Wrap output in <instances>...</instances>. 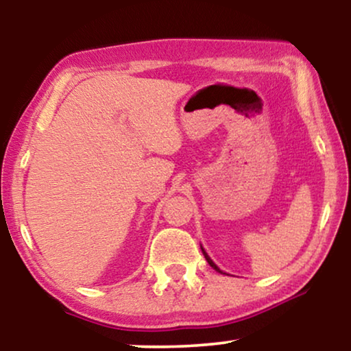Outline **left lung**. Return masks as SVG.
<instances>
[{
	"mask_svg": "<svg viewBox=\"0 0 351 351\" xmlns=\"http://www.w3.org/2000/svg\"><path fill=\"white\" fill-rule=\"evenodd\" d=\"M203 254H204V257H206V261H208V263H209V265H210V267H213V268H214V270H215V271H219V273H222V270H220V268H219V267H217V265H215V263H214V262H213V261H210V258H209V257H208V254H206V252H204V251H203Z\"/></svg>",
	"mask_w": 351,
	"mask_h": 351,
	"instance_id": "left-lung-1",
	"label": "left lung"
}]
</instances>
